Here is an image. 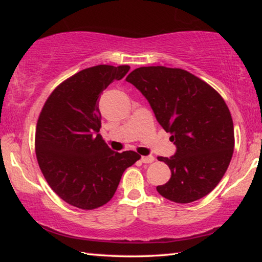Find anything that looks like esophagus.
Returning <instances> with one entry per match:
<instances>
[{"mask_svg": "<svg viewBox=\"0 0 262 262\" xmlns=\"http://www.w3.org/2000/svg\"><path fill=\"white\" fill-rule=\"evenodd\" d=\"M141 161L144 164H149V163H152L155 161V157L154 156H142Z\"/></svg>", "mask_w": 262, "mask_h": 262, "instance_id": "34e87169", "label": "esophagus"}]
</instances>
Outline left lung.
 <instances>
[{"label":"left lung","mask_w":262,"mask_h":262,"mask_svg":"<svg viewBox=\"0 0 262 262\" xmlns=\"http://www.w3.org/2000/svg\"><path fill=\"white\" fill-rule=\"evenodd\" d=\"M148 99L157 121L177 145L174 156L157 157L171 170L158 193L177 203L206 196L228 170L234 148L233 122L224 99L209 84L180 68L140 67L128 75Z\"/></svg>","instance_id":"obj_1"}]
</instances>
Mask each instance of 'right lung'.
Here are the masks:
<instances>
[{
  "instance_id": "add662e5",
  "label": "right lung",
  "mask_w": 262,
  "mask_h": 262,
  "mask_svg": "<svg viewBox=\"0 0 262 262\" xmlns=\"http://www.w3.org/2000/svg\"><path fill=\"white\" fill-rule=\"evenodd\" d=\"M129 68L99 64L81 70L53 90L39 114L34 139L39 167L56 195L79 209L106 205L126 168L141 158L132 150L113 151L99 134L97 99Z\"/></svg>"
}]
</instances>
